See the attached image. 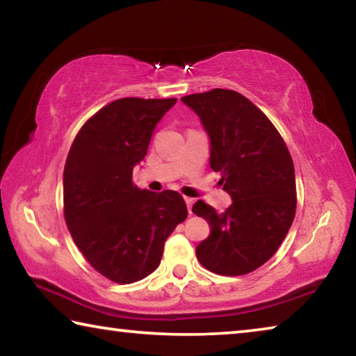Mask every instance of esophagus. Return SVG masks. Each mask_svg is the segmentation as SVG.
Masks as SVG:
<instances>
[{
  "mask_svg": "<svg viewBox=\"0 0 356 356\" xmlns=\"http://www.w3.org/2000/svg\"><path fill=\"white\" fill-rule=\"evenodd\" d=\"M185 202H186V207H188V213L191 215V207L193 204H195V200H193V197H185Z\"/></svg>",
  "mask_w": 356,
  "mask_h": 356,
  "instance_id": "esophagus-1",
  "label": "esophagus"
}]
</instances>
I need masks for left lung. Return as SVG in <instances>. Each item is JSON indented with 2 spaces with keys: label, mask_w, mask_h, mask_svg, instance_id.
I'll return each mask as SVG.
<instances>
[{
  "label": "left lung",
  "mask_w": 356,
  "mask_h": 356,
  "mask_svg": "<svg viewBox=\"0 0 356 356\" xmlns=\"http://www.w3.org/2000/svg\"><path fill=\"white\" fill-rule=\"evenodd\" d=\"M210 138V168L232 197L225 212L204 201L193 213L210 236L196 246L202 267L222 276L254 272L272 257L292 226L297 193L292 156L275 125L245 95L231 89L182 97Z\"/></svg>",
  "instance_id": "8db88e82"
}]
</instances>
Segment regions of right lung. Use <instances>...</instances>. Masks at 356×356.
<instances>
[{
	"mask_svg": "<svg viewBox=\"0 0 356 356\" xmlns=\"http://www.w3.org/2000/svg\"><path fill=\"white\" fill-rule=\"evenodd\" d=\"M176 102H111L80 129L65 160V225L86 261L119 284L152 273L166 238L188 215L177 191L134 184V168L146 156L155 125Z\"/></svg>",
	"mask_w": 356,
	"mask_h": 356,
	"instance_id": "obj_1",
	"label": "right lung"
}]
</instances>
